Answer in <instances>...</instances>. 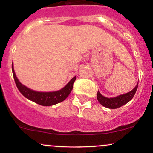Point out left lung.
<instances>
[{
  "instance_id": "1",
  "label": "left lung",
  "mask_w": 153,
  "mask_h": 153,
  "mask_svg": "<svg viewBox=\"0 0 153 153\" xmlns=\"http://www.w3.org/2000/svg\"><path fill=\"white\" fill-rule=\"evenodd\" d=\"M138 84L135 86V88L130 92L127 93L120 96H117L114 98H107L101 95L98 91L97 93V99L99 102L103 106L108 108H118L119 107L122 106L123 105L129 102L130 100L134 97L137 89Z\"/></svg>"
}]
</instances>
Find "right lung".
Returning a JSON list of instances; mask_svg holds the SVG:
<instances>
[{"label":"right lung","instance_id":"right-lung-1","mask_svg":"<svg viewBox=\"0 0 153 153\" xmlns=\"http://www.w3.org/2000/svg\"><path fill=\"white\" fill-rule=\"evenodd\" d=\"M12 72H13L16 85L21 94L26 98H27L28 99L34 101V103L45 106H52V105L57 104V103L64 101L71 94V91L73 90V83L76 79V76H75L74 78L71 79V81L68 82L65 86L59 91H54V92H37V91H34L28 88L27 87L22 85L19 81L18 78L15 74L14 70H13V64H12Z\"/></svg>","mask_w":153,"mask_h":153}]
</instances>
